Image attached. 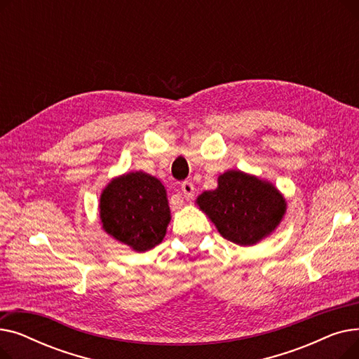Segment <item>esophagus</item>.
Returning a JSON list of instances; mask_svg holds the SVG:
<instances>
[{
  "label": "esophagus",
  "mask_w": 359,
  "mask_h": 359,
  "mask_svg": "<svg viewBox=\"0 0 359 359\" xmlns=\"http://www.w3.org/2000/svg\"><path fill=\"white\" fill-rule=\"evenodd\" d=\"M182 194H183L186 201H191L194 198V195H195L194 184L191 182H183L182 183Z\"/></svg>",
  "instance_id": "34e87169"
}]
</instances>
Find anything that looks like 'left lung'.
Here are the masks:
<instances>
[{"instance_id":"1","label":"left lung","mask_w":359,"mask_h":359,"mask_svg":"<svg viewBox=\"0 0 359 359\" xmlns=\"http://www.w3.org/2000/svg\"><path fill=\"white\" fill-rule=\"evenodd\" d=\"M218 233L238 246H255L269 237L287 212V201L273 183L241 170L219 175L218 186L196 199Z\"/></svg>"}]
</instances>
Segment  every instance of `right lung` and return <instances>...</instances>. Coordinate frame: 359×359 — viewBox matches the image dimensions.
I'll list each match as a JSON object with an SVG mask.
<instances>
[{
    "instance_id": "obj_1",
    "label": "right lung",
    "mask_w": 359,
    "mask_h": 359,
    "mask_svg": "<svg viewBox=\"0 0 359 359\" xmlns=\"http://www.w3.org/2000/svg\"><path fill=\"white\" fill-rule=\"evenodd\" d=\"M102 229L134 252L160 244L172 219L164 184L145 172L113 177L100 195Z\"/></svg>"
}]
</instances>
